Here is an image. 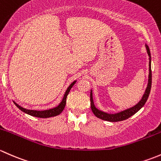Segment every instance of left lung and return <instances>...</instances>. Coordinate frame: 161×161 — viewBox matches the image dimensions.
Segmentation results:
<instances>
[{"label":"left lung","instance_id":"obj_1","mask_svg":"<svg viewBox=\"0 0 161 161\" xmlns=\"http://www.w3.org/2000/svg\"><path fill=\"white\" fill-rule=\"evenodd\" d=\"M146 46V49H147V53L149 55V77H148V84H147V87L146 88L144 94L142 95L141 100L138 102L136 105H134L133 107L130 108L128 109H125V110L122 111L120 112H118V113L115 114H110L107 113V112H102V111L99 110L97 108L95 107L94 104V101H93V94H92V90H91V108H92V110L93 113L94 114L96 117L99 118V119H102V120L108 121V122H119V121H123L125 119H129V118L133 115L134 114L136 113L140 108H142L143 107V105H145V103L147 102V99H148L149 95H150V89H151V84H152V72H151V56H150V51L149 49V46L147 44Z\"/></svg>","mask_w":161,"mask_h":161}]
</instances>
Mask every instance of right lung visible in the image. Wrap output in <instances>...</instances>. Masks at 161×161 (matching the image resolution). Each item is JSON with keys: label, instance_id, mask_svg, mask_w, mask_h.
Returning <instances> with one entry per match:
<instances>
[{"label": "right lung", "instance_id": "obj_1", "mask_svg": "<svg viewBox=\"0 0 161 161\" xmlns=\"http://www.w3.org/2000/svg\"><path fill=\"white\" fill-rule=\"evenodd\" d=\"M76 82H77V80H74V82L71 83L70 85L67 87V91H66L65 94H64V97H63L62 101H61V102L59 103V105L56 106L55 108H53L48 109V110H43V111L29 110V109H26V108H24L21 107V106L18 105V104L15 103L14 102V105L19 108L20 110L22 111V112H25V113L28 114V115H31V116L38 117V118H49V117L56 116V115H59V114L64 111V108H65V105H66V101H67V95H68L69 91H70V89L72 88V87L74 85V84H75Z\"/></svg>", "mask_w": 161, "mask_h": 161}]
</instances>
